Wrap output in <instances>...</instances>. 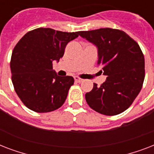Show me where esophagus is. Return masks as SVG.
Masks as SVG:
<instances>
[{"label": "esophagus", "instance_id": "obj_1", "mask_svg": "<svg viewBox=\"0 0 154 154\" xmlns=\"http://www.w3.org/2000/svg\"><path fill=\"white\" fill-rule=\"evenodd\" d=\"M74 79H75V82H77V83H81V82H83V80L81 79V78H79V77H75Z\"/></svg>", "mask_w": 154, "mask_h": 154}]
</instances>
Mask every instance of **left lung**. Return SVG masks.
Wrapping results in <instances>:
<instances>
[{
    "label": "left lung",
    "instance_id": "8db88e82",
    "mask_svg": "<svg viewBox=\"0 0 154 154\" xmlns=\"http://www.w3.org/2000/svg\"><path fill=\"white\" fill-rule=\"evenodd\" d=\"M78 34L95 45L97 65L108 76L101 86L94 83L85 94L89 107L107 116L124 112L141 91L145 79V58L138 44L124 31L104 28Z\"/></svg>",
    "mask_w": 154,
    "mask_h": 154
}]
</instances>
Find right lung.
Instances as JSON below:
<instances>
[{"label": "right lung", "mask_w": 154, "mask_h": 154, "mask_svg": "<svg viewBox=\"0 0 154 154\" xmlns=\"http://www.w3.org/2000/svg\"><path fill=\"white\" fill-rule=\"evenodd\" d=\"M77 37L78 32L38 28L16 45L10 61L12 82L20 101L29 109L48 112L64 104L74 79L58 76L53 70V61L58 62L66 45Z\"/></svg>", "instance_id": "1"}]
</instances>
